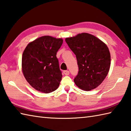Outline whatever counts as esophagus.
<instances>
[{
  "label": "esophagus",
  "mask_w": 131,
  "mask_h": 131,
  "mask_svg": "<svg viewBox=\"0 0 131 131\" xmlns=\"http://www.w3.org/2000/svg\"><path fill=\"white\" fill-rule=\"evenodd\" d=\"M63 73L65 75H69V74H70V72H69V71L68 70H64L63 71Z\"/></svg>",
  "instance_id": "34e87169"
}]
</instances>
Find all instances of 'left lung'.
<instances>
[{"label":"left lung","instance_id":"8db88e82","mask_svg":"<svg viewBox=\"0 0 131 131\" xmlns=\"http://www.w3.org/2000/svg\"><path fill=\"white\" fill-rule=\"evenodd\" d=\"M65 41L76 55L79 71L74 79L75 84L84 91L98 87L110 67V54L107 46L88 33L66 38Z\"/></svg>","mask_w":131,"mask_h":131}]
</instances>
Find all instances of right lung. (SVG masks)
<instances>
[{"label": "right lung", "instance_id": "add662e5", "mask_svg": "<svg viewBox=\"0 0 131 131\" xmlns=\"http://www.w3.org/2000/svg\"><path fill=\"white\" fill-rule=\"evenodd\" d=\"M62 43V39L43 36L25 49L23 72L27 82L36 90L48 93L58 88L62 75L56 54Z\"/></svg>", "mask_w": 131, "mask_h": 131}]
</instances>
